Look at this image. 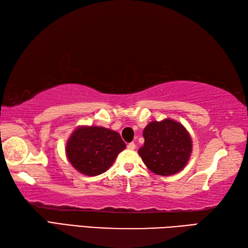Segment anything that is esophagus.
I'll list each match as a JSON object with an SVG mask.
<instances>
[{"mask_svg": "<svg viewBox=\"0 0 248 248\" xmlns=\"http://www.w3.org/2000/svg\"><path fill=\"white\" fill-rule=\"evenodd\" d=\"M135 147H136V145H135L134 143H130V144H128L127 148H128V149H130V150H134V149H135Z\"/></svg>", "mask_w": 248, "mask_h": 248, "instance_id": "esophagus-1", "label": "esophagus"}]
</instances>
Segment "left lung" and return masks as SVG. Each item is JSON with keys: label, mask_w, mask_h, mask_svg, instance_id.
Masks as SVG:
<instances>
[{"label": "left lung", "mask_w": 248, "mask_h": 248, "mask_svg": "<svg viewBox=\"0 0 248 248\" xmlns=\"http://www.w3.org/2000/svg\"><path fill=\"white\" fill-rule=\"evenodd\" d=\"M144 146L139 155L149 170L160 176L182 170L192 154V138L183 124L166 118L151 121L144 129Z\"/></svg>", "instance_id": "8db88e82"}]
</instances>
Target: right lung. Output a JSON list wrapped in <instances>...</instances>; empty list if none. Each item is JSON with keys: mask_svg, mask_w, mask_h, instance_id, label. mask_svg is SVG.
<instances>
[{"mask_svg": "<svg viewBox=\"0 0 248 248\" xmlns=\"http://www.w3.org/2000/svg\"><path fill=\"white\" fill-rule=\"evenodd\" d=\"M124 148V141L116 131L80 125L67 140L66 155L78 172L97 176L107 171Z\"/></svg>", "mask_w": 248, "mask_h": 248, "instance_id": "add662e5", "label": "right lung"}]
</instances>
